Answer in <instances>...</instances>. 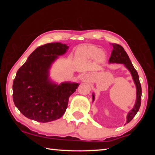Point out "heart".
<instances>
[{"mask_svg":"<svg viewBox=\"0 0 155 155\" xmlns=\"http://www.w3.org/2000/svg\"><path fill=\"white\" fill-rule=\"evenodd\" d=\"M104 56L103 52L99 51V49L94 46H83L78 49L77 52V57L80 60L90 59L96 57L99 61H103Z\"/></svg>","mask_w":155,"mask_h":155,"instance_id":"1","label":"heart"}]
</instances>
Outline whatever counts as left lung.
Listing matches in <instances>:
<instances>
[{
  "mask_svg": "<svg viewBox=\"0 0 155 155\" xmlns=\"http://www.w3.org/2000/svg\"><path fill=\"white\" fill-rule=\"evenodd\" d=\"M113 51L111 55L109 58L110 63H117V64H124L127 69L130 72L131 74L134 82L136 85V89H137V100L133 109L128 113L127 115V122H130L133 120L135 115L137 114L141 105V86L140 82V78L137 72L136 71L135 68L131 63L130 60L128 57V54L124 51V48L122 46L117 44H112ZM94 100V95L92 94V101Z\"/></svg>",
  "mask_w": 155,
  "mask_h": 155,
  "instance_id": "1",
  "label": "left lung"
}]
</instances>
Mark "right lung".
Wrapping results in <instances>:
<instances>
[{"label":"right lung","mask_w":155,"mask_h":155,"mask_svg":"<svg viewBox=\"0 0 155 155\" xmlns=\"http://www.w3.org/2000/svg\"><path fill=\"white\" fill-rule=\"evenodd\" d=\"M68 46L59 42L37 48L19 70L13 83V100L15 107L28 118L48 122L61 117L67 109L70 95L78 83L57 85L48 79V69Z\"/></svg>","instance_id":"add662e5"}]
</instances>
